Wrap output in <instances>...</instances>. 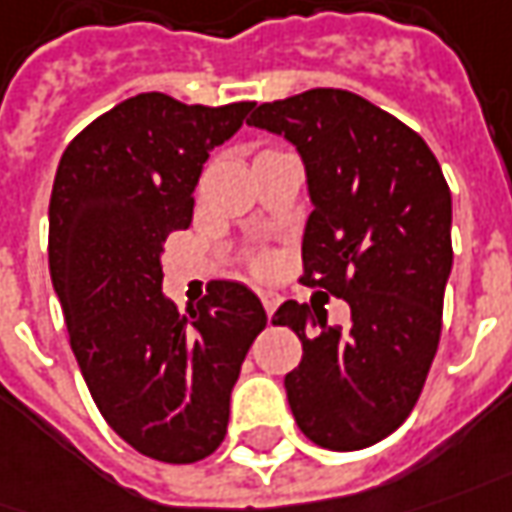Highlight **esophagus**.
I'll list each match as a JSON object with an SVG mask.
<instances>
[{"label":"esophagus","instance_id":"34e87169","mask_svg":"<svg viewBox=\"0 0 512 512\" xmlns=\"http://www.w3.org/2000/svg\"><path fill=\"white\" fill-rule=\"evenodd\" d=\"M260 302H263V308H266V314H274V308L280 305V297L274 294V291H260Z\"/></svg>","mask_w":512,"mask_h":512}]
</instances>
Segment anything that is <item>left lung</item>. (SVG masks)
<instances>
[{"label":"left lung","instance_id":"obj_1","mask_svg":"<svg viewBox=\"0 0 512 512\" xmlns=\"http://www.w3.org/2000/svg\"><path fill=\"white\" fill-rule=\"evenodd\" d=\"M246 123L297 148L314 207L302 283L350 305L347 328L294 300L277 308L271 322L302 342L288 406L316 446H373L415 409L440 344L454 260L446 176L409 125L344 89L263 103Z\"/></svg>","mask_w":512,"mask_h":512}]
</instances>
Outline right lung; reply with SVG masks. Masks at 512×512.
<instances>
[{
    "instance_id": "right-lung-1",
    "label": "right lung",
    "mask_w": 512,
    "mask_h": 512,
    "mask_svg": "<svg viewBox=\"0 0 512 512\" xmlns=\"http://www.w3.org/2000/svg\"><path fill=\"white\" fill-rule=\"evenodd\" d=\"M252 106L128 97L58 162L50 277L69 344L100 415L151 460L184 465L221 446L243 358L266 328L243 283H212L184 316L162 291L165 238L190 227L204 162Z\"/></svg>"
}]
</instances>
